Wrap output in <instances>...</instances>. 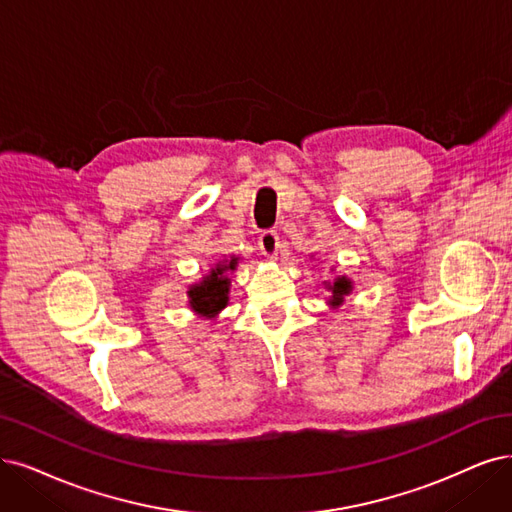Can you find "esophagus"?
Wrapping results in <instances>:
<instances>
[{
    "label": "esophagus",
    "mask_w": 512,
    "mask_h": 512,
    "mask_svg": "<svg viewBox=\"0 0 512 512\" xmlns=\"http://www.w3.org/2000/svg\"><path fill=\"white\" fill-rule=\"evenodd\" d=\"M278 240H280V238H278V234H276L274 230H266V232H263V234L259 236V251H261V255H266V257H270V259H274L276 253H278V246H280Z\"/></svg>",
    "instance_id": "1"
}]
</instances>
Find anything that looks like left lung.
Wrapping results in <instances>:
<instances>
[{
  "mask_svg": "<svg viewBox=\"0 0 512 512\" xmlns=\"http://www.w3.org/2000/svg\"><path fill=\"white\" fill-rule=\"evenodd\" d=\"M325 285H327V282H325ZM327 289L331 291L329 306L339 308L344 304V299L352 293V280L348 276H337L333 282H329Z\"/></svg>",
  "mask_w": 512,
  "mask_h": 512,
  "instance_id": "8db88e82",
  "label": "left lung"
}]
</instances>
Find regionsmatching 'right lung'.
<instances>
[{
    "label": "right lung",
    "instance_id": "obj_1",
    "mask_svg": "<svg viewBox=\"0 0 512 512\" xmlns=\"http://www.w3.org/2000/svg\"><path fill=\"white\" fill-rule=\"evenodd\" d=\"M238 257L223 259L215 263V268H211L198 285H192L187 291L189 297V308H192L198 316L204 318H215L225 306H227V295H230V272L236 270L238 266Z\"/></svg>",
    "mask_w": 512,
    "mask_h": 512
}]
</instances>
